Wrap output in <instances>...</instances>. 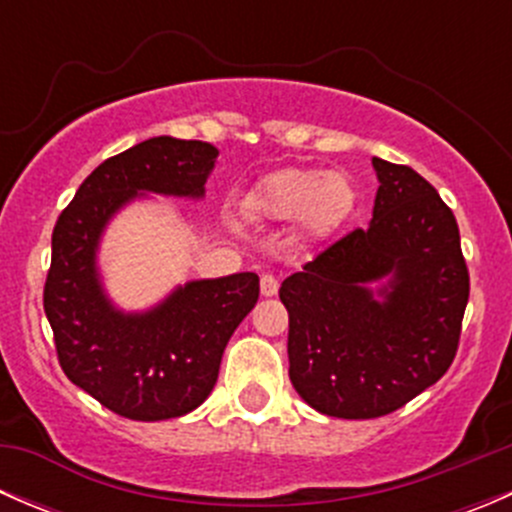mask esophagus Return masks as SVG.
Listing matches in <instances>:
<instances>
[{
  "instance_id": "1",
  "label": "esophagus",
  "mask_w": 512,
  "mask_h": 512,
  "mask_svg": "<svg viewBox=\"0 0 512 512\" xmlns=\"http://www.w3.org/2000/svg\"><path fill=\"white\" fill-rule=\"evenodd\" d=\"M277 289H280V282H277L275 275H262V280H260L262 297H275Z\"/></svg>"
}]
</instances>
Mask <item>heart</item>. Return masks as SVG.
Returning a JSON list of instances; mask_svg holds the SVG:
<instances>
[{"label":"heart","instance_id":"obj_1","mask_svg":"<svg viewBox=\"0 0 512 512\" xmlns=\"http://www.w3.org/2000/svg\"><path fill=\"white\" fill-rule=\"evenodd\" d=\"M356 185L344 170L285 168L262 178L242 200L247 218L260 223H289L307 240L334 235L352 220Z\"/></svg>","mask_w":512,"mask_h":512}]
</instances>
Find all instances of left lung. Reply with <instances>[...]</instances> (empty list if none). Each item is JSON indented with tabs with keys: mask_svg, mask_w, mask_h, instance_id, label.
I'll return each mask as SVG.
<instances>
[{
	"mask_svg": "<svg viewBox=\"0 0 512 512\" xmlns=\"http://www.w3.org/2000/svg\"><path fill=\"white\" fill-rule=\"evenodd\" d=\"M379 190L354 230L289 275V379L324 416L376 418L451 366L468 304L456 218L409 165L371 158Z\"/></svg>",
	"mask_w": 512,
	"mask_h": 512,
	"instance_id": "1",
	"label": "left lung"
}]
</instances>
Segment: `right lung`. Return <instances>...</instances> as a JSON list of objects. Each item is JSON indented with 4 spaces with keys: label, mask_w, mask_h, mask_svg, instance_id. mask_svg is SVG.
Listing matches in <instances>:
<instances>
[{
    "label": "right lung",
    "mask_w": 512,
    "mask_h": 512,
    "mask_svg": "<svg viewBox=\"0 0 512 512\" xmlns=\"http://www.w3.org/2000/svg\"><path fill=\"white\" fill-rule=\"evenodd\" d=\"M218 153L205 141L148 138L103 160L56 220L44 312L59 364L118 416L165 421L198 409L260 297L255 272L190 280L141 312L116 307L103 287L98 250L111 220L148 195L203 200Z\"/></svg>",
    "instance_id": "add662e5"
}]
</instances>
